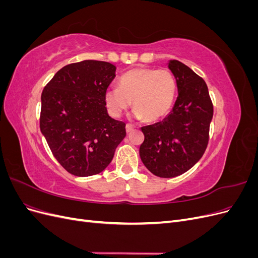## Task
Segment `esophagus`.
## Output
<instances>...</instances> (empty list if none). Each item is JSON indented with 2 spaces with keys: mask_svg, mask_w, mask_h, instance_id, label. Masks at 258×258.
Instances as JSON below:
<instances>
[{
  "mask_svg": "<svg viewBox=\"0 0 258 258\" xmlns=\"http://www.w3.org/2000/svg\"><path fill=\"white\" fill-rule=\"evenodd\" d=\"M135 126H134V124H131V123H127L126 124V131L128 132V134H129V132H131L132 130H135Z\"/></svg>",
  "mask_w": 258,
  "mask_h": 258,
  "instance_id": "esophagus-1",
  "label": "esophagus"
}]
</instances>
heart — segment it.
I'll use <instances>...</instances> for the list:
<instances>
[{
  "label": "heart",
  "instance_id": "b5f03b06",
  "mask_svg": "<svg viewBox=\"0 0 258 258\" xmlns=\"http://www.w3.org/2000/svg\"><path fill=\"white\" fill-rule=\"evenodd\" d=\"M176 93V81L167 69H135L121 75L119 87L105 92L108 112L119 117L134 101L137 118L156 121L163 118L172 108Z\"/></svg>",
  "mask_w": 258,
  "mask_h": 258
}]
</instances>
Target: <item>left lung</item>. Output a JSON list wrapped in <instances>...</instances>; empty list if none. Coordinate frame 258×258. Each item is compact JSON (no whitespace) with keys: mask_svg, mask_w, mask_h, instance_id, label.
Wrapping results in <instances>:
<instances>
[{"mask_svg":"<svg viewBox=\"0 0 258 258\" xmlns=\"http://www.w3.org/2000/svg\"><path fill=\"white\" fill-rule=\"evenodd\" d=\"M168 68L174 75L178 96L166 118L142 127L144 142L140 157L144 166L159 177L181 175L205 154L209 142L213 104L204 79L177 60Z\"/></svg>","mask_w":258,"mask_h":258,"instance_id":"8db88e82","label":"left lung"}]
</instances>
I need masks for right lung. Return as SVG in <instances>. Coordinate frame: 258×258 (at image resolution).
<instances>
[{"label":"right lung","instance_id":"add662e5","mask_svg":"<svg viewBox=\"0 0 258 258\" xmlns=\"http://www.w3.org/2000/svg\"><path fill=\"white\" fill-rule=\"evenodd\" d=\"M115 72L110 62H76L60 69L42 92L41 131L54 158L73 175L102 172L126 137V123L105 107Z\"/></svg>","mask_w":258,"mask_h":258}]
</instances>
